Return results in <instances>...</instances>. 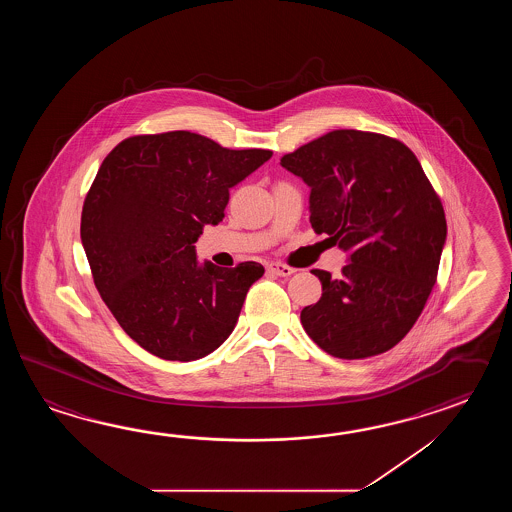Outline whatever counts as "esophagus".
Masks as SVG:
<instances>
[{
  "mask_svg": "<svg viewBox=\"0 0 512 512\" xmlns=\"http://www.w3.org/2000/svg\"><path fill=\"white\" fill-rule=\"evenodd\" d=\"M267 271L276 274V276H291L296 269L285 265V263H280V261H274V263L267 265Z\"/></svg>",
  "mask_w": 512,
  "mask_h": 512,
  "instance_id": "1",
  "label": "esophagus"
}]
</instances>
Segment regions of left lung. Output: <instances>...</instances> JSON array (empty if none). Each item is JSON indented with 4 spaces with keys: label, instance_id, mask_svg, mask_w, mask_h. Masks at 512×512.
Here are the masks:
<instances>
[{
    "label": "left lung",
    "instance_id": "8db88e82",
    "mask_svg": "<svg viewBox=\"0 0 512 512\" xmlns=\"http://www.w3.org/2000/svg\"><path fill=\"white\" fill-rule=\"evenodd\" d=\"M280 164L311 188L316 234L349 252L342 278L311 271L322 296L300 313L305 333L338 359L392 349L425 309L446 240L423 166L403 142L359 130L329 131Z\"/></svg>",
    "mask_w": 512,
    "mask_h": 512
}]
</instances>
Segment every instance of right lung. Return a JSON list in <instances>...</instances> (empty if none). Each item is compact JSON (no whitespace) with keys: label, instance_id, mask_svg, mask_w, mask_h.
Masks as SVG:
<instances>
[{"label":"right lung","instance_id":"obj_1","mask_svg":"<svg viewBox=\"0 0 512 512\" xmlns=\"http://www.w3.org/2000/svg\"><path fill=\"white\" fill-rule=\"evenodd\" d=\"M271 157L168 131L124 139L100 164L80 238L102 300L155 357L203 359L232 333L265 269L256 261L201 265L194 243L225 218L230 188Z\"/></svg>","mask_w":512,"mask_h":512}]
</instances>
